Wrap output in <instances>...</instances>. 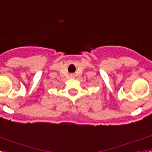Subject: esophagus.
Wrapping results in <instances>:
<instances>
[{
  "mask_svg": "<svg viewBox=\"0 0 152 152\" xmlns=\"http://www.w3.org/2000/svg\"><path fill=\"white\" fill-rule=\"evenodd\" d=\"M70 77H71V78H74V77H75V75H74V74H71V75H70Z\"/></svg>",
  "mask_w": 152,
  "mask_h": 152,
  "instance_id": "1",
  "label": "esophagus"
}]
</instances>
